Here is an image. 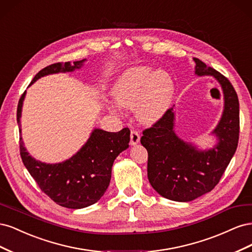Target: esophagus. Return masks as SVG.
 Returning a JSON list of instances; mask_svg holds the SVG:
<instances>
[{"instance_id": "esophagus-1", "label": "esophagus", "mask_w": 252, "mask_h": 252, "mask_svg": "<svg viewBox=\"0 0 252 252\" xmlns=\"http://www.w3.org/2000/svg\"><path fill=\"white\" fill-rule=\"evenodd\" d=\"M141 140V136L140 133L136 131V130H131L130 132V145L131 146H134V145L138 144Z\"/></svg>"}]
</instances>
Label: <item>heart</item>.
<instances>
[{
	"label": "heart",
	"mask_w": 252,
	"mask_h": 252,
	"mask_svg": "<svg viewBox=\"0 0 252 252\" xmlns=\"http://www.w3.org/2000/svg\"><path fill=\"white\" fill-rule=\"evenodd\" d=\"M175 84L169 72L150 66H133L122 73L112 87V95L123 107H135L138 119L145 124L161 120L171 107ZM111 110L116 106L110 104Z\"/></svg>",
	"instance_id": "b5f03b06"
}]
</instances>
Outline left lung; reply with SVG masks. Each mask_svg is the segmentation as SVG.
I'll return each mask as SVG.
<instances>
[{"label": "left lung", "instance_id": "1", "mask_svg": "<svg viewBox=\"0 0 252 252\" xmlns=\"http://www.w3.org/2000/svg\"><path fill=\"white\" fill-rule=\"evenodd\" d=\"M194 73L210 75L220 85L224 110L211 134L217 144L200 149L185 142L174 131L175 112L170 108L152 127L145 129L141 144L147 149V174L150 185L166 199L190 202L216 187L238 147L240 104L231 83L201 60L193 58Z\"/></svg>", "mask_w": 252, "mask_h": 252}]
</instances>
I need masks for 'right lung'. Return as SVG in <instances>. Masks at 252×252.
<instances>
[{
	"mask_svg": "<svg viewBox=\"0 0 252 252\" xmlns=\"http://www.w3.org/2000/svg\"><path fill=\"white\" fill-rule=\"evenodd\" d=\"M85 61L86 59L72 64L56 63L45 67L35 74L30 85L45 75L80 69ZM25 95L26 91L22 94L18 105L19 125ZM20 131L22 132L21 129ZM129 141L130 130L128 128H123L119 132L94 128L87 142L70 158L61 163L47 164L29 155L21 136L20 154L23 163L42 191L63 207L81 209L96 203L104 195L109 186L114 159L129 147Z\"/></svg>",
	"mask_w": 252,
	"mask_h": 252,
	"instance_id": "right-lung-1",
	"label": "right lung"
}]
</instances>
